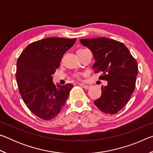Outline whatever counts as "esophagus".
Returning a JSON list of instances; mask_svg holds the SVG:
<instances>
[{
  "instance_id": "esophagus-1",
  "label": "esophagus",
  "mask_w": 153,
  "mask_h": 153,
  "mask_svg": "<svg viewBox=\"0 0 153 153\" xmlns=\"http://www.w3.org/2000/svg\"><path fill=\"white\" fill-rule=\"evenodd\" d=\"M79 85L81 86H82L83 88H85V89H88V88H90V87H91V85H90V84H79Z\"/></svg>"
}]
</instances>
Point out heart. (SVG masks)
I'll return each instance as SVG.
<instances>
[{
    "instance_id": "heart-1",
    "label": "heart",
    "mask_w": 153,
    "mask_h": 153,
    "mask_svg": "<svg viewBox=\"0 0 153 153\" xmlns=\"http://www.w3.org/2000/svg\"><path fill=\"white\" fill-rule=\"evenodd\" d=\"M80 50H81V49H80Z\"/></svg>"
}]
</instances>
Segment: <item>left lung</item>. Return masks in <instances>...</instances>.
<instances>
[{"label":"left lung","instance_id":"left-lung-1","mask_svg":"<svg viewBox=\"0 0 153 153\" xmlns=\"http://www.w3.org/2000/svg\"><path fill=\"white\" fill-rule=\"evenodd\" d=\"M92 51L95 60L92 69L101 71L100 79L107 81L94 105L105 113L115 114L129 101L135 88L138 65L128 48L119 41L105 37L80 39Z\"/></svg>","mask_w":153,"mask_h":153}]
</instances>
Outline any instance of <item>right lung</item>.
Masks as SVG:
<instances>
[{"instance_id": "add662e5", "label": "right lung", "mask_w": 153, "mask_h": 153, "mask_svg": "<svg viewBox=\"0 0 153 153\" xmlns=\"http://www.w3.org/2000/svg\"><path fill=\"white\" fill-rule=\"evenodd\" d=\"M76 38H46L26 46L17 62L16 79L27 108L45 120L55 118L65 104L73 85L54 84L52 75Z\"/></svg>"}]
</instances>
